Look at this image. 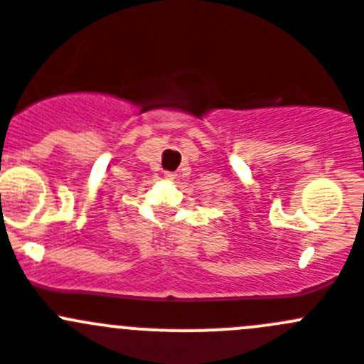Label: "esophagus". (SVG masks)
<instances>
[{
    "instance_id": "1",
    "label": "esophagus",
    "mask_w": 364,
    "mask_h": 364,
    "mask_svg": "<svg viewBox=\"0 0 364 364\" xmlns=\"http://www.w3.org/2000/svg\"><path fill=\"white\" fill-rule=\"evenodd\" d=\"M176 176H178V174H176V172H165V178L166 179H176Z\"/></svg>"
}]
</instances>
